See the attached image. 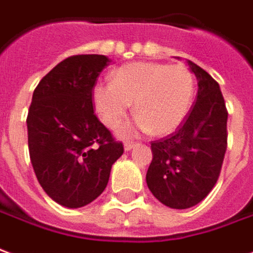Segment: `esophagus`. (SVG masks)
<instances>
[{
	"mask_svg": "<svg viewBox=\"0 0 253 253\" xmlns=\"http://www.w3.org/2000/svg\"><path fill=\"white\" fill-rule=\"evenodd\" d=\"M137 145V142H132V141H126L125 142V151H130L131 148H134Z\"/></svg>",
	"mask_w": 253,
	"mask_h": 253,
	"instance_id": "34e87169",
	"label": "esophagus"
}]
</instances>
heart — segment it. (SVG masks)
Returning a JSON list of instances; mask_svg holds the SVG:
<instances>
[{
    "label": "heart",
    "instance_id": "1",
    "mask_svg": "<svg viewBox=\"0 0 253 253\" xmlns=\"http://www.w3.org/2000/svg\"><path fill=\"white\" fill-rule=\"evenodd\" d=\"M193 74L183 64L131 63L118 68L112 82H98L91 98L101 122L116 127L134 101L137 115L119 127L122 135L151 130L169 134L186 119L193 102Z\"/></svg>",
    "mask_w": 253,
    "mask_h": 253
}]
</instances>
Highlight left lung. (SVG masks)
I'll use <instances>...</instances> for the list:
<instances>
[{
  "label": "left lung",
  "instance_id": "8db88e82",
  "mask_svg": "<svg viewBox=\"0 0 253 253\" xmlns=\"http://www.w3.org/2000/svg\"><path fill=\"white\" fill-rule=\"evenodd\" d=\"M197 78V100L175 131L152 141L146 183L169 208L199 204L218 181L227 148V109L218 82L188 61Z\"/></svg>",
  "mask_w": 253,
  "mask_h": 253
}]
</instances>
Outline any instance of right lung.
<instances>
[{
    "label": "right lung",
    "instance_id": "add662e5",
    "mask_svg": "<svg viewBox=\"0 0 253 253\" xmlns=\"http://www.w3.org/2000/svg\"><path fill=\"white\" fill-rule=\"evenodd\" d=\"M108 63L102 54L67 57L41 79L28 109V152L37 179L68 208L96 200L125 151L93 109L91 91Z\"/></svg>",
    "mask_w": 253,
    "mask_h": 253
}]
</instances>
